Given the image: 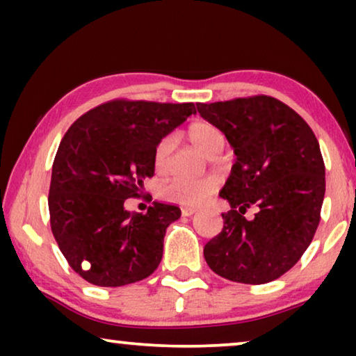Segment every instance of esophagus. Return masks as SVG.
<instances>
[{
    "label": "esophagus",
    "instance_id": "esophagus-1",
    "mask_svg": "<svg viewBox=\"0 0 356 356\" xmlns=\"http://www.w3.org/2000/svg\"><path fill=\"white\" fill-rule=\"evenodd\" d=\"M197 212V209H194V207H183L181 209V213L184 217H191L193 213H196Z\"/></svg>",
    "mask_w": 356,
    "mask_h": 356
}]
</instances>
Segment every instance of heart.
<instances>
[{"label": "heart", "mask_w": 356, "mask_h": 356, "mask_svg": "<svg viewBox=\"0 0 356 356\" xmlns=\"http://www.w3.org/2000/svg\"><path fill=\"white\" fill-rule=\"evenodd\" d=\"M186 136L194 147L207 157H211L216 149L223 145V136L220 129L207 121H196L189 126ZM170 152H172V139L163 138L155 145L154 167L157 172H163L168 165ZM217 189L213 179H183L177 178L170 181L162 189V196L170 202L183 204V206H197L206 201Z\"/></svg>", "instance_id": "b5f03b06"}]
</instances>
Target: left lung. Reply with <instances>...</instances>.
Wrapping results in <instances>:
<instances>
[{
  "instance_id": "8db88e82",
  "label": "left lung",
  "mask_w": 356,
  "mask_h": 356,
  "mask_svg": "<svg viewBox=\"0 0 356 356\" xmlns=\"http://www.w3.org/2000/svg\"><path fill=\"white\" fill-rule=\"evenodd\" d=\"M236 155L220 197L230 211L204 246L209 267L223 279L259 285L290 270L313 241L325 193L319 143L308 123L267 95L196 104ZM258 207L252 221L244 212Z\"/></svg>"
}]
</instances>
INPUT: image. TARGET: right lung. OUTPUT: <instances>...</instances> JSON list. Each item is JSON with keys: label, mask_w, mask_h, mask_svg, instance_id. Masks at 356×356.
<instances>
[{"label": "right lung", "mask_w": 356, "mask_h": 356, "mask_svg": "<svg viewBox=\"0 0 356 356\" xmlns=\"http://www.w3.org/2000/svg\"><path fill=\"white\" fill-rule=\"evenodd\" d=\"M191 115L194 104L120 99L66 131L51 170L50 225L67 264L89 284L123 286L159 267L165 232L181 211L154 202L131 213L124 201L154 177L155 145Z\"/></svg>", "instance_id": "right-lung-1"}]
</instances>
